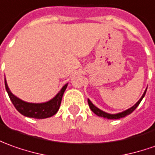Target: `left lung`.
Returning a JSON list of instances; mask_svg holds the SVG:
<instances>
[{
	"label": "left lung",
	"mask_w": 155,
	"mask_h": 155,
	"mask_svg": "<svg viewBox=\"0 0 155 155\" xmlns=\"http://www.w3.org/2000/svg\"><path fill=\"white\" fill-rule=\"evenodd\" d=\"M146 91H147V89L145 90L144 93L143 94V96H142V97L138 100V102H137L134 106H132L131 108L126 109V111H124V112H121V113H119V114H110L105 113V112H104V111H102L101 109H99L98 108H97L95 105L92 104L89 99L87 100V102H88L89 107H90V108H91V111H92L94 114H96L97 116L106 118V119H108V120H117V119H120V118L125 117V116H126V115H128V114H130L132 113V112H133V111L136 109V108L139 105V104L141 103V101L143 100V98L144 97V96H145Z\"/></svg>",
	"instance_id": "8db88e82"
}]
</instances>
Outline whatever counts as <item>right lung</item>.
<instances>
[{"label": "right lung", "mask_w": 155, "mask_h": 155, "mask_svg": "<svg viewBox=\"0 0 155 155\" xmlns=\"http://www.w3.org/2000/svg\"><path fill=\"white\" fill-rule=\"evenodd\" d=\"M67 86H68V84L63 86V88L60 90L59 92L52 99L48 101L47 103L30 104V103H27V102L19 99L18 97L13 95L11 91L9 90L7 81L5 80L6 90H7L8 96L16 109L23 115L27 116V117L35 118V119H45V118L51 117L58 111L62 97H63L64 91L67 88Z\"/></svg>", "instance_id": "1"}]
</instances>
